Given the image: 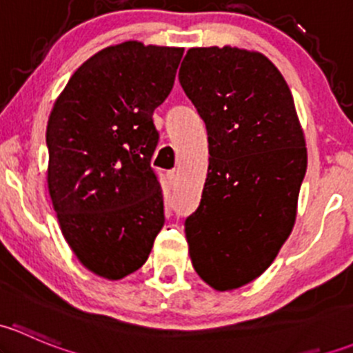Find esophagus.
Listing matches in <instances>:
<instances>
[{"instance_id": "obj_1", "label": "esophagus", "mask_w": 353, "mask_h": 353, "mask_svg": "<svg viewBox=\"0 0 353 353\" xmlns=\"http://www.w3.org/2000/svg\"><path fill=\"white\" fill-rule=\"evenodd\" d=\"M167 179H169V183L172 184V186H176V184H177V172H176V170H169V172H167Z\"/></svg>"}]
</instances>
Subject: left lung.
<instances>
[{
	"label": "left lung",
	"mask_w": 353,
	"mask_h": 353,
	"mask_svg": "<svg viewBox=\"0 0 353 353\" xmlns=\"http://www.w3.org/2000/svg\"><path fill=\"white\" fill-rule=\"evenodd\" d=\"M183 90L208 133V174L184 232L199 279L219 292L268 270L290 236L307 167L304 131L285 78L265 54L191 48Z\"/></svg>",
	"instance_id": "1"
}]
</instances>
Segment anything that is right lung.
Instances as JSON below:
<instances>
[{
    "label": "right lung",
    "mask_w": 353,
    "mask_h": 353,
    "mask_svg": "<svg viewBox=\"0 0 353 353\" xmlns=\"http://www.w3.org/2000/svg\"><path fill=\"white\" fill-rule=\"evenodd\" d=\"M183 52L138 41L109 46L74 71L49 114L52 208L78 261L102 279L141 268L165 222L150 167L159 141L152 116Z\"/></svg>",
    "instance_id": "obj_1"
}]
</instances>
